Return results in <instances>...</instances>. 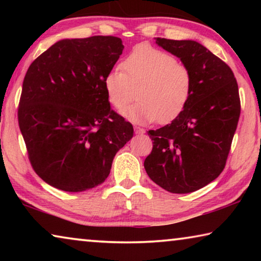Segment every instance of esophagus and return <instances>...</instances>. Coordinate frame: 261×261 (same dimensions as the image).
Here are the masks:
<instances>
[{"label":"esophagus","mask_w":261,"mask_h":261,"mask_svg":"<svg viewBox=\"0 0 261 261\" xmlns=\"http://www.w3.org/2000/svg\"><path fill=\"white\" fill-rule=\"evenodd\" d=\"M135 132H136L137 135H143V134H145V132H146V131H145V130L143 129V127H140V126H135Z\"/></svg>","instance_id":"obj_1"}]
</instances>
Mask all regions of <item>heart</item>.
I'll use <instances>...</instances> for the list:
<instances>
[{
  "label": "heart",
  "instance_id": "1",
  "mask_svg": "<svg viewBox=\"0 0 261 261\" xmlns=\"http://www.w3.org/2000/svg\"><path fill=\"white\" fill-rule=\"evenodd\" d=\"M102 81L108 102L132 123L166 124L183 112L192 92V74L173 55L151 46H137Z\"/></svg>",
  "mask_w": 261,
  "mask_h": 261
}]
</instances>
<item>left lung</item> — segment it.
I'll return each instance as SVG.
<instances>
[{
    "label": "left lung",
    "mask_w": 261,
    "mask_h": 261,
    "mask_svg": "<svg viewBox=\"0 0 261 261\" xmlns=\"http://www.w3.org/2000/svg\"><path fill=\"white\" fill-rule=\"evenodd\" d=\"M192 74L189 102L175 120L149 130L153 149L145 159L147 175L171 193H190L222 173L241 114L231 69L201 43L155 38Z\"/></svg>",
    "instance_id": "obj_1"
}]
</instances>
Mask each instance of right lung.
I'll return each instance as SVG.
<instances>
[{
  "label": "right lung",
  "instance_id": "1",
  "mask_svg": "<svg viewBox=\"0 0 261 261\" xmlns=\"http://www.w3.org/2000/svg\"><path fill=\"white\" fill-rule=\"evenodd\" d=\"M123 49L116 37L63 39L30 65L19 129L34 171L51 187L82 192L103 183L115 154L134 136L102 86Z\"/></svg>",
  "mask_w": 261,
  "mask_h": 261
}]
</instances>
